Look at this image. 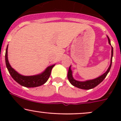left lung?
Listing matches in <instances>:
<instances>
[{
  "instance_id": "8db88e82",
  "label": "left lung",
  "mask_w": 121,
  "mask_h": 121,
  "mask_svg": "<svg viewBox=\"0 0 121 121\" xmlns=\"http://www.w3.org/2000/svg\"><path fill=\"white\" fill-rule=\"evenodd\" d=\"M108 41L110 45H111L110 44V40L109 37L108 36ZM113 48L112 46V56H111V60H110V64L109 68H108V70H106V72L105 73H104L103 74H102L101 76H99L97 78H95L93 80H86V81H80L76 80L73 77V75H72V71L71 70V65L69 66V70H68V78L69 82L72 85H73L75 87H77L78 88L81 89H85V90H89L91 89L94 88V87L97 86L98 84H99L103 80L105 79V77H106L107 74H108L110 71V69L111 68V66H112V58H113Z\"/></svg>"
}]
</instances>
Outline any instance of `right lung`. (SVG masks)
I'll use <instances>...</instances> for the list:
<instances>
[{
    "mask_svg": "<svg viewBox=\"0 0 121 121\" xmlns=\"http://www.w3.org/2000/svg\"><path fill=\"white\" fill-rule=\"evenodd\" d=\"M8 45L7 47L6 51H5V64L9 74L11 77L16 81L18 84L27 87H34L41 86L45 84L48 81L50 75H51V70L55 64L48 66L44 72L40 74L34 76H23L17 73L14 69L11 67L9 64L8 60Z\"/></svg>",
    "mask_w": 121,
    "mask_h": 121,
    "instance_id": "obj_1",
    "label": "right lung"
}]
</instances>
